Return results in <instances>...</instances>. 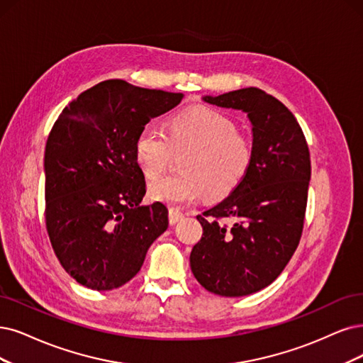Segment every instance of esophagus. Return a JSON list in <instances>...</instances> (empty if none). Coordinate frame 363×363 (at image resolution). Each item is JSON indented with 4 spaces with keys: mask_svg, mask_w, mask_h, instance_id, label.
Returning a JSON list of instances; mask_svg holds the SVG:
<instances>
[{
    "mask_svg": "<svg viewBox=\"0 0 363 363\" xmlns=\"http://www.w3.org/2000/svg\"><path fill=\"white\" fill-rule=\"evenodd\" d=\"M182 218H184V213L179 209H177V208H170L169 209V223L170 224H177Z\"/></svg>",
    "mask_w": 363,
    "mask_h": 363,
    "instance_id": "obj_1",
    "label": "esophagus"
}]
</instances>
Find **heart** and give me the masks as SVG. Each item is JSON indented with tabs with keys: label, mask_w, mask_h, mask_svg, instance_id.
Returning <instances> with one entry per match:
<instances>
[{
	"label": "heart",
	"mask_w": 363,
	"mask_h": 363,
	"mask_svg": "<svg viewBox=\"0 0 363 363\" xmlns=\"http://www.w3.org/2000/svg\"><path fill=\"white\" fill-rule=\"evenodd\" d=\"M182 151V172L151 182L150 197L155 202L182 206L205 196H230L247 178L254 158L251 142L238 133L235 121L203 106L170 115L163 131L145 125L134 140V158L147 178L158 177L172 152Z\"/></svg>",
	"instance_id": "b5f03b06"
}]
</instances>
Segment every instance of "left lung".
I'll return each mask as SVG.
<instances>
[{
    "label": "left lung",
    "instance_id": "left-lung-1",
    "mask_svg": "<svg viewBox=\"0 0 363 363\" xmlns=\"http://www.w3.org/2000/svg\"><path fill=\"white\" fill-rule=\"evenodd\" d=\"M203 100L247 113L254 158L244 182L197 216L203 236L191 250V272L211 293L247 296L274 283L299 245L311 178L310 151L296 118L259 88Z\"/></svg>",
    "mask_w": 363,
    "mask_h": 363
}]
</instances>
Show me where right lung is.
Listing matches in <instances>:
<instances>
[{
	"label": "right lung",
	"instance_id": "add662e5",
	"mask_svg": "<svg viewBox=\"0 0 363 363\" xmlns=\"http://www.w3.org/2000/svg\"><path fill=\"white\" fill-rule=\"evenodd\" d=\"M182 97L111 79L84 91L53 124L45 150L46 229L79 284L99 291L124 286L166 232L167 208L140 206L146 185L134 140Z\"/></svg>",
	"mask_w": 363,
	"mask_h": 363
}]
</instances>
